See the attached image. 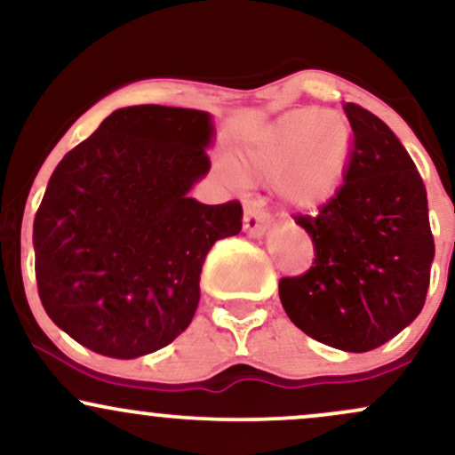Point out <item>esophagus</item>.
<instances>
[{
	"label": "esophagus",
	"mask_w": 455,
	"mask_h": 455,
	"mask_svg": "<svg viewBox=\"0 0 455 455\" xmlns=\"http://www.w3.org/2000/svg\"><path fill=\"white\" fill-rule=\"evenodd\" d=\"M269 222H271L269 212H265L259 203H250V205L245 207L243 231L248 233L250 237H260V235H265Z\"/></svg>",
	"instance_id": "esophagus-1"
}]
</instances>
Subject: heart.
<instances>
[{"instance_id":"obj_1","label":"heart","mask_w":455,"mask_h":455,"mask_svg":"<svg viewBox=\"0 0 455 455\" xmlns=\"http://www.w3.org/2000/svg\"><path fill=\"white\" fill-rule=\"evenodd\" d=\"M353 154V132L336 111L299 108L269 124L243 156L245 175L278 181V192L297 210H318L340 192ZM228 180L242 181L222 169Z\"/></svg>"}]
</instances>
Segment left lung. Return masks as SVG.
Listing matches in <instances>:
<instances>
[{
  "mask_svg": "<svg viewBox=\"0 0 455 455\" xmlns=\"http://www.w3.org/2000/svg\"><path fill=\"white\" fill-rule=\"evenodd\" d=\"M344 113L355 134L347 180L316 216H295L315 243V265L280 280V301L310 338L365 353L421 312L435 237L409 151L374 113L353 102Z\"/></svg>",
  "mask_w": 455,
  "mask_h": 455,
  "instance_id": "8db88e82",
  "label": "left lung"
}]
</instances>
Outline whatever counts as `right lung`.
Segmentation results:
<instances>
[{"label": "right lung", "mask_w": 455, "mask_h": 455, "mask_svg": "<svg viewBox=\"0 0 455 455\" xmlns=\"http://www.w3.org/2000/svg\"><path fill=\"white\" fill-rule=\"evenodd\" d=\"M212 115L117 108L57 164L34 218L36 282L46 315L115 359L166 347L190 325L218 239L242 231V205L188 196L210 173Z\"/></svg>", "instance_id": "add662e5"}]
</instances>
